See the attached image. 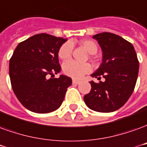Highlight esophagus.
<instances>
[{"instance_id":"esophagus-1","label":"esophagus","mask_w":147,"mask_h":147,"mask_svg":"<svg viewBox=\"0 0 147 147\" xmlns=\"http://www.w3.org/2000/svg\"><path fill=\"white\" fill-rule=\"evenodd\" d=\"M80 83H81V81H80V80L73 79V84H74V85H78V84H80Z\"/></svg>"}]
</instances>
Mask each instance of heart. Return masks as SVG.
<instances>
[{
	"label": "heart",
	"instance_id": "heart-1",
	"mask_svg": "<svg viewBox=\"0 0 147 147\" xmlns=\"http://www.w3.org/2000/svg\"><path fill=\"white\" fill-rule=\"evenodd\" d=\"M82 45L90 55H94L97 52V45L95 42L89 39L82 40ZM73 51V44L70 42H66L61 46L59 50V57L62 60H66L70 58ZM64 74L74 78H80L82 76L92 70V67L88 63H80L73 60L66 61L62 65Z\"/></svg>",
	"mask_w": 147,
	"mask_h": 147
}]
</instances>
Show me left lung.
Wrapping results in <instances>:
<instances>
[{
  "label": "left lung",
  "mask_w": 147,
  "mask_h": 147,
  "mask_svg": "<svg viewBox=\"0 0 147 147\" xmlns=\"http://www.w3.org/2000/svg\"><path fill=\"white\" fill-rule=\"evenodd\" d=\"M102 50V63L92 78L104 82L96 84L93 81L91 91L84 96L85 105L99 112H112L124 105L134 91L138 74V58L131 42L109 32L93 35Z\"/></svg>",
  "instance_id": "left-lung-1"
}]
</instances>
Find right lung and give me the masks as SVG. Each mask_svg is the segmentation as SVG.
Here are the masks:
<instances>
[{
  "label": "right lung",
  "mask_w": 147,
  "mask_h": 147,
  "mask_svg": "<svg viewBox=\"0 0 147 147\" xmlns=\"http://www.w3.org/2000/svg\"><path fill=\"white\" fill-rule=\"evenodd\" d=\"M67 38L41 33L19 43L9 61L12 88L19 101L35 113H48L62 105L72 79L61 74L59 50ZM52 77V76H51Z\"/></svg>",
  "instance_id": "1"
}]
</instances>
